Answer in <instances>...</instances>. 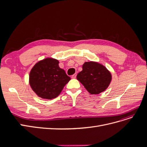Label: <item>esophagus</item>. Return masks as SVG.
<instances>
[{
	"label": "esophagus",
	"instance_id": "1",
	"mask_svg": "<svg viewBox=\"0 0 147 147\" xmlns=\"http://www.w3.org/2000/svg\"><path fill=\"white\" fill-rule=\"evenodd\" d=\"M76 77H77V74H75L73 75H72V78H76Z\"/></svg>",
	"mask_w": 147,
	"mask_h": 147
}]
</instances>
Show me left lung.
Returning a JSON list of instances; mask_svg holds the SVG:
<instances>
[{"label": "left lung", "instance_id": "1", "mask_svg": "<svg viewBox=\"0 0 147 147\" xmlns=\"http://www.w3.org/2000/svg\"><path fill=\"white\" fill-rule=\"evenodd\" d=\"M82 69L77 78L91 94H99L110 85L112 74L104 65L94 61L85 62Z\"/></svg>", "mask_w": 147, "mask_h": 147}]
</instances>
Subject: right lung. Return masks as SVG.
<instances>
[{
	"instance_id": "1",
	"label": "right lung",
	"mask_w": 147,
	"mask_h": 147,
	"mask_svg": "<svg viewBox=\"0 0 147 147\" xmlns=\"http://www.w3.org/2000/svg\"><path fill=\"white\" fill-rule=\"evenodd\" d=\"M59 61L47 57L38 61L31 69L29 82L34 92L45 99L58 96L70 80L65 70L59 67Z\"/></svg>"
}]
</instances>
